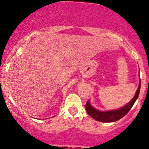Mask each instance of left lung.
Masks as SVG:
<instances>
[{
    "label": "left lung",
    "mask_w": 149,
    "mask_h": 149,
    "mask_svg": "<svg viewBox=\"0 0 149 149\" xmlns=\"http://www.w3.org/2000/svg\"><path fill=\"white\" fill-rule=\"evenodd\" d=\"M140 84H141V83L140 81L139 86H138L136 93H135L133 99L128 104H126L122 108L116 110H112V111H102L93 108L90 103V101H88V102L86 103V106H85L87 113L93 119L97 120V121L102 122V123H113V122H116L120 120L121 118H123V116H125L128 113V111L131 110L136 100H137L139 94H140Z\"/></svg>",
    "instance_id": "left-lung-1"
}]
</instances>
